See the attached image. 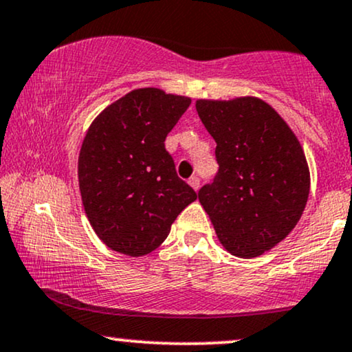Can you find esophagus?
Masks as SVG:
<instances>
[{
    "label": "esophagus",
    "instance_id": "1",
    "mask_svg": "<svg viewBox=\"0 0 352 352\" xmlns=\"http://www.w3.org/2000/svg\"><path fill=\"white\" fill-rule=\"evenodd\" d=\"M189 184H190V187H192L194 190H197L199 187H200V179H199L197 176H192V177H190V179H189Z\"/></svg>",
    "mask_w": 352,
    "mask_h": 352
}]
</instances>
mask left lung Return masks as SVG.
I'll use <instances>...</instances> for the list:
<instances>
[{
    "label": "left lung",
    "instance_id": "8db88e82",
    "mask_svg": "<svg viewBox=\"0 0 352 352\" xmlns=\"http://www.w3.org/2000/svg\"><path fill=\"white\" fill-rule=\"evenodd\" d=\"M199 118L215 139L218 173L199 200L228 252L252 258L298 225L310 189L298 137L270 104L255 97L197 100Z\"/></svg>",
    "mask_w": 352,
    "mask_h": 352
}]
</instances>
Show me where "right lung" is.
I'll use <instances>...</instances> for the list:
<instances>
[{
    "label": "right lung",
    "instance_id": "obj_1",
    "mask_svg": "<svg viewBox=\"0 0 352 352\" xmlns=\"http://www.w3.org/2000/svg\"><path fill=\"white\" fill-rule=\"evenodd\" d=\"M189 104L181 95L137 89L104 108L87 131L77 171L82 204L109 249L131 257L150 254L197 199L165 148Z\"/></svg>",
    "mask_w": 352,
    "mask_h": 352
}]
</instances>
